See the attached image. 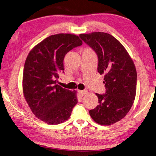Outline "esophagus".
<instances>
[{"label": "esophagus", "instance_id": "34e87169", "mask_svg": "<svg viewBox=\"0 0 156 156\" xmlns=\"http://www.w3.org/2000/svg\"><path fill=\"white\" fill-rule=\"evenodd\" d=\"M78 92H79V94L81 96H84L87 93V91L86 90H79Z\"/></svg>", "mask_w": 156, "mask_h": 156}]
</instances>
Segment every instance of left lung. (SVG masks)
Here are the masks:
<instances>
[{
	"mask_svg": "<svg viewBox=\"0 0 156 156\" xmlns=\"http://www.w3.org/2000/svg\"><path fill=\"white\" fill-rule=\"evenodd\" d=\"M79 37L96 52L98 72L104 74L106 92L96 94L99 104L89 111L90 116L100 125L114 124L126 116L134 101L137 85L134 64L124 47L110 34L94 32Z\"/></svg>",
	"mask_w": 156,
	"mask_h": 156,
	"instance_id": "obj_1",
	"label": "left lung"
}]
</instances>
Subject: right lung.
I'll list each match as a JSON object with an SVG mask.
<instances>
[{
	"label": "right lung",
	"mask_w": 156,
	"mask_h": 156,
	"mask_svg": "<svg viewBox=\"0 0 156 156\" xmlns=\"http://www.w3.org/2000/svg\"><path fill=\"white\" fill-rule=\"evenodd\" d=\"M82 44L74 34L52 35L34 46L27 58L23 78L24 96L32 113L47 124L67 120L78 103L76 92L62 88L56 82L60 72H64L65 55Z\"/></svg>",
	"instance_id": "obj_1"
}]
</instances>
